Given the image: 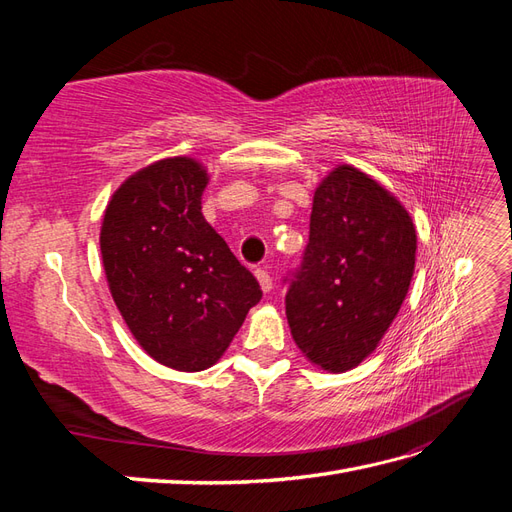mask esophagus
<instances>
[{"instance_id": "1", "label": "esophagus", "mask_w": 512, "mask_h": 512, "mask_svg": "<svg viewBox=\"0 0 512 512\" xmlns=\"http://www.w3.org/2000/svg\"><path fill=\"white\" fill-rule=\"evenodd\" d=\"M254 275H256V280H258V284H260L262 292H271V288H273V280H271L269 271H265V269H256V271H254Z\"/></svg>"}]
</instances>
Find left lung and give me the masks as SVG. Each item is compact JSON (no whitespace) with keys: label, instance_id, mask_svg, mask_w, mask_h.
I'll return each mask as SVG.
<instances>
[{"label":"left lung","instance_id":"obj_1","mask_svg":"<svg viewBox=\"0 0 512 512\" xmlns=\"http://www.w3.org/2000/svg\"><path fill=\"white\" fill-rule=\"evenodd\" d=\"M416 228L399 198L339 164L314 192L303 265L286 294L294 344L318 369L342 374L380 344L404 303Z\"/></svg>","mask_w":512,"mask_h":512}]
</instances>
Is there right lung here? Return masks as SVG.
Wrapping results in <instances>:
<instances>
[{
  "label": "right lung",
  "mask_w": 512,
  "mask_h": 512,
  "mask_svg": "<svg viewBox=\"0 0 512 512\" xmlns=\"http://www.w3.org/2000/svg\"><path fill=\"white\" fill-rule=\"evenodd\" d=\"M209 173L175 156L136 170L108 200L100 252L108 290L153 361L203 371L260 301L256 277L203 215Z\"/></svg>",
  "instance_id": "add662e5"
}]
</instances>
